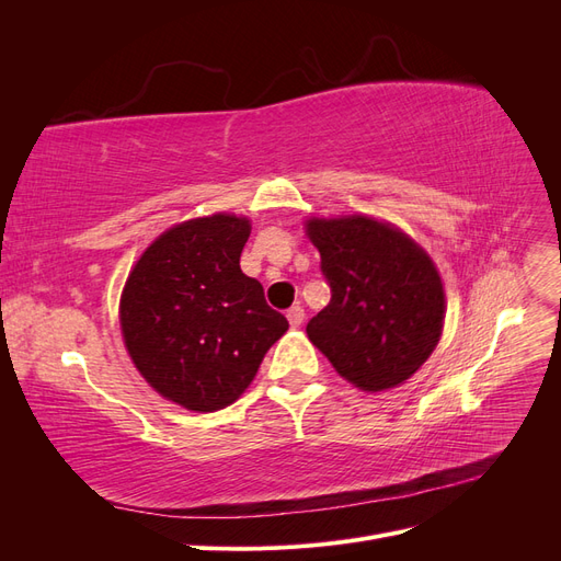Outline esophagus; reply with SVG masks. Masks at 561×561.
Listing matches in <instances>:
<instances>
[{
	"instance_id": "obj_1",
	"label": "esophagus",
	"mask_w": 561,
	"mask_h": 561,
	"mask_svg": "<svg viewBox=\"0 0 561 561\" xmlns=\"http://www.w3.org/2000/svg\"><path fill=\"white\" fill-rule=\"evenodd\" d=\"M304 316H307V313H304V309H301V307H293L290 311H287V320H290V325H293V328H299V325H301V322H304Z\"/></svg>"
}]
</instances>
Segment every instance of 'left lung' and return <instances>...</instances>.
<instances>
[{"instance_id": "8db88e82", "label": "left lung", "mask_w": 561, "mask_h": 561, "mask_svg": "<svg viewBox=\"0 0 561 561\" xmlns=\"http://www.w3.org/2000/svg\"><path fill=\"white\" fill-rule=\"evenodd\" d=\"M332 299L307 334L332 367L367 393L410 379L435 351L445 290L428 252L375 217L307 222Z\"/></svg>"}]
</instances>
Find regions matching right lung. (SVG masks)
Listing matches in <instances>:
<instances>
[{
	"instance_id": "1",
	"label": "right lung",
	"mask_w": 561,
	"mask_h": 561,
	"mask_svg": "<svg viewBox=\"0 0 561 561\" xmlns=\"http://www.w3.org/2000/svg\"><path fill=\"white\" fill-rule=\"evenodd\" d=\"M250 219L227 213L163 231L133 266L118 304L130 360L165 400L225 410L290 328L241 271Z\"/></svg>"
}]
</instances>
